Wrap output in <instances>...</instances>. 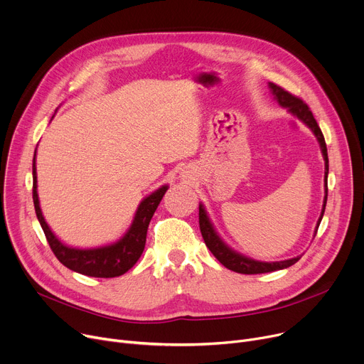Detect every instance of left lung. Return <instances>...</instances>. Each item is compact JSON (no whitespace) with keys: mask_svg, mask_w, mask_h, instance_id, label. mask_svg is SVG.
<instances>
[{"mask_svg":"<svg viewBox=\"0 0 364 364\" xmlns=\"http://www.w3.org/2000/svg\"><path fill=\"white\" fill-rule=\"evenodd\" d=\"M269 87L272 90V95L275 96V100L279 102V105L288 108V111L297 115L303 123H306L311 132L314 133V136L318 137L319 143H321V149L323 154V159H325V200H323V209H322V215L318 221V227L322 221V216L325 213V206H326V199H328V171H329V164H328V149H326V143H325V137L322 134L321 127L318 126L316 119H314L309 105L297 98L296 95L289 93L288 90H285L284 87L275 85V83H269ZM199 225H200V232L202 237L205 240L206 247L210 250V253L220 260L225 268L238 272V274H246V275H255V274H264V272H272V271H279L284 268H288V266L294 264L301 256H297L294 259H288V260H282V262H257L253 259H249L243 255H238L234 250H231L228 246L224 245V241L216 235V232L213 231L209 218L206 216V212L203 209L202 205H199ZM318 231V230H316Z\"/></svg>","mask_w":364,"mask_h":364,"instance_id":"1","label":"left lung"}]
</instances>
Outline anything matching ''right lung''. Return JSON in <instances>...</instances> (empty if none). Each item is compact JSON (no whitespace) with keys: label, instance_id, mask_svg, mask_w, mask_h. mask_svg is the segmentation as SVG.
<instances>
[{"label":"right lung","instance_id":"obj_1","mask_svg":"<svg viewBox=\"0 0 364 364\" xmlns=\"http://www.w3.org/2000/svg\"><path fill=\"white\" fill-rule=\"evenodd\" d=\"M36 154V152H35ZM166 186H162L159 190L152 193L151 196L143 199L137 208L134 221L127 231V234L121 238L118 243L107 247L100 249H71L64 246L61 241L51 232L50 227L46 225L38 200L36 193V168H35V158H33V205L41 227L45 232L48 245L54 252L55 257L65 266V268L95 278H114L126 274L132 269L134 263L143 253L144 245H146V234L148 227L152 220V216L164 198Z\"/></svg>","mask_w":364,"mask_h":364}]
</instances>
